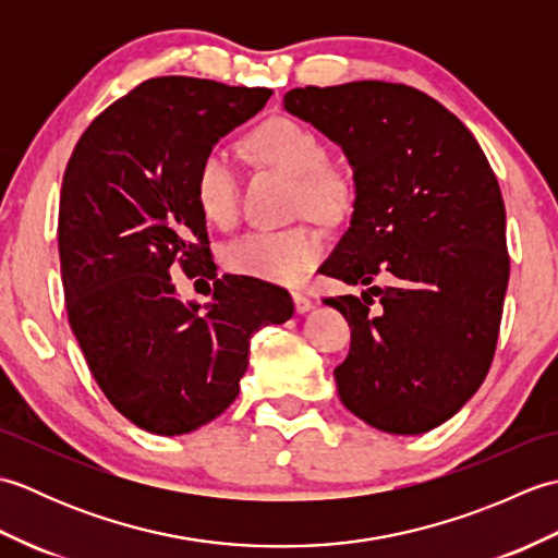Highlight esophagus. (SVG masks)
Returning <instances> with one entry per match:
<instances>
[{"label": "esophagus", "mask_w": 558, "mask_h": 558, "mask_svg": "<svg viewBox=\"0 0 558 558\" xmlns=\"http://www.w3.org/2000/svg\"><path fill=\"white\" fill-rule=\"evenodd\" d=\"M292 302H294V310H298V314H306L312 310V300L302 292H292Z\"/></svg>", "instance_id": "esophagus-1"}]
</instances>
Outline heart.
I'll list each match as a JSON object with an SVG mask.
<instances>
[{
  "mask_svg": "<svg viewBox=\"0 0 558 558\" xmlns=\"http://www.w3.org/2000/svg\"><path fill=\"white\" fill-rule=\"evenodd\" d=\"M252 148L260 160L294 177V210L336 218L350 201L348 177L324 160V148L312 129L272 117L252 134ZM194 198L204 216L228 228L240 208V170L232 150L210 146L194 174ZM326 234L312 222L282 230H256L230 242L222 264L236 276L268 282H300L326 254Z\"/></svg>",
  "mask_w": 558,
  "mask_h": 558,
  "instance_id": "b5f03b06",
  "label": "heart"
}]
</instances>
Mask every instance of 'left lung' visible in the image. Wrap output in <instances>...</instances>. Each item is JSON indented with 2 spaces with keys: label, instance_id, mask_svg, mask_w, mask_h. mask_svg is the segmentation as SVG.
Returning <instances> with one entry per match:
<instances>
[{
  "label": "left lung",
  "instance_id": "1",
  "mask_svg": "<svg viewBox=\"0 0 558 558\" xmlns=\"http://www.w3.org/2000/svg\"><path fill=\"white\" fill-rule=\"evenodd\" d=\"M282 102L352 168L350 228L322 266L366 286L324 300L352 328L342 405L386 434L429 432L477 393L499 338L511 264L492 165L453 112L402 83L306 86Z\"/></svg>",
  "mask_w": 558,
  "mask_h": 558
}]
</instances>
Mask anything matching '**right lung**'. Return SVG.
<instances>
[{"label":"right lung","mask_w":558,"mask_h":558,"mask_svg":"<svg viewBox=\"0 0 558 558\" xmlns=\"http://www.w3.org/2000/svg\"><path fill=\"white\" fill-rule=\"evenodd\" d=\"M270 93L150 78L98 114L69 158L57 228L69 324L102 393L150 434H189L228 410L252 336L294 312L278 286L218 278L194 198L204 153ZM174 263L217 280L204 311L179 300Z\"/></svg>","instance_id":"add662e5"}]
</instances>
